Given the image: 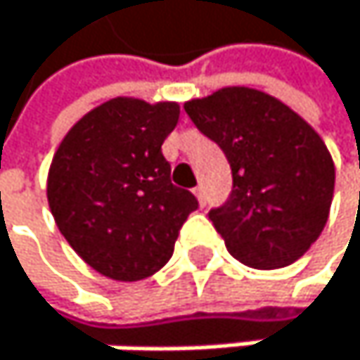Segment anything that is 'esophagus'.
Returning a JSON list of instances; mask_svg holds the SVG:
<instances>
[{"label": "esophagus", "mask_w": 360, "mask_h": 360, "mask_svg": "<svg viewBox=\"0 0 360 360\" xmlns=\"http://www.w3.org/2000/svg\"><path fill=\"white\" fill-rule=\"evenodd\" d=\"M194 196L198 198V202H200L202 207L207 205V196H205V190H202V186H196V188H194Z\"/></svg>", "instance_id": "obj_1"}]
</instances>
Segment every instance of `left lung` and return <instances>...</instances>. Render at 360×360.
<instances>
[{"label": "left lung", "mask_w": 360, "mask_h": 360, "mask_svg": "<svg viewBox=\"0 0 360 360\" xmlns=\"http://www.w3.org/2000/svg\"><path fill=\"white\" fill-rule=\"evenodd\" d=\"M184 110L231 164V194L210 212L226 250L257 270L294 264L320 238L333 202L335 166L322 138L252 88H222Z\"/></svg>", "instance_id": "obj_1"}]
</instances>
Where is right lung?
Instances as JSON below:
<instances>
[{"instance_id": "obj_1", "label": "right lung", "mask_w": 360, "mask_h": 360, "mask_svg": "<svg viewBox=\"0 0 360 360\" xmlns=\"http://www.w3.org/2000/svg\"><path fill=\"white\" fill-rule=\"evenodd\" d=\"M179 105L118 96L88 112L58 146L47 198L64 240L114 281H142L172 257L184 222L198 207L170 181L162 144Z\"/></svg>"}]
</instances>
